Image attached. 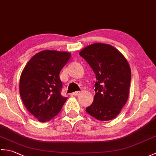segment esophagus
Wrapping results in <instances>:
<instances>
[{"label":"esophagus","mask_w":156,"mask_h":156,"mask_svg":"<svg viewBox=\"0 0 156 156\" xmlns=\"http://www.w3.org/2000/svg\"><path fill=\"white\" fill-rule=\"evenodd\" d=\"M80 92H81L80 91L75 92H74V93H72V95H74V96H78V95L80 94Z\"/></svg>","instance_id":"34e87169"}]
</instances>
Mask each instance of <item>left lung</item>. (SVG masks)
Segmentation results:
<instances>
[{
    "label": "left lung",
    "instance_id": "obj_1",
    "mask_svg": "<svg viewBox=\"0 0 156 156\" xmlns=\"http://www.w3.org/2000/svg\"><path fill=\"white\" fill-rule=\"evenodd\" d=\"M81 56L96 75L95 96L86 111L100 121L114 119L127 102L131 70L122 53L110 44L95 43L82 50Z\"/></svg>",
    "mask_w": 156,
    "mask_h": 156
}]
</instances>
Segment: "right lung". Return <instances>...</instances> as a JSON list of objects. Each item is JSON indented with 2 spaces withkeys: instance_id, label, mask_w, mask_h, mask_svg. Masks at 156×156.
I'll use <instances>...</instances> for the list:
<instances>
[{
  "instance_id": "obj_1",
  "label": "right lung",
  "mask_w": 156,
  "mask_h": 156,
  "mask_svg": "<svg viewBox=\"0 0 156 156\" xmlns=\"http://www.w3.org/2000/svg\"><path fill=\"white\" fill-rule=\"evenodd\" d=\"M70 53L43 50L32 58L20 78L21 99L27 109L41 122H48L59 113L67 98L61 95L60 72Z\"/></svg>"
}]
</instances>
